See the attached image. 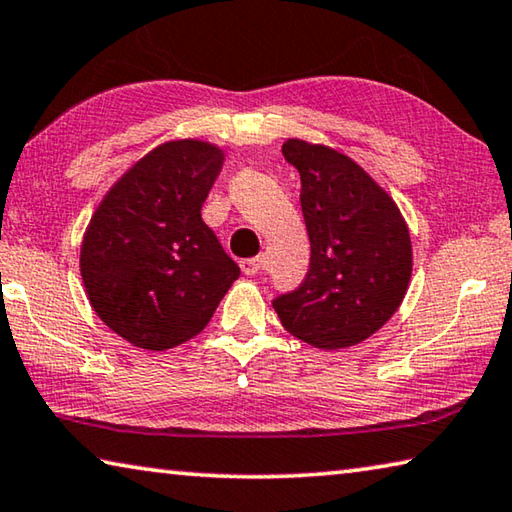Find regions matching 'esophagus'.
<instances>
[{
	"mask_svg": "<svg viewBox=\"0 0 512 512\" xmlns=\"http://www.w3.org/2000/svg\"><path fill=\"white\" fill-rule=\"evenodd\" d=\"M241 271H244L246 275H257L262 273L264 268V255H257V257H250V259H241Z\"/></svg>",
	"mask_w": 512,
	"mask_h": 512,
	"instance_id": "obj_1",
	"label": "esophagus"
}]
</instances>
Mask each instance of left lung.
<instances>
[{"label":"left lung","mask_w":512,"mask_h":512,"mask_svg":"<svg viewBox=\"0 0 512 512\" xmlns=\"http://www.w3.org/2000/svg\"><path fill=\"white\" fill-rule=\"evenodd\" d=\"M311 244L300 287L273 300L289 334L320 350L350 348L388 323L411 282V235L400 207L348 155L291 137Z\"/></svg>","instance_id":"8db88e82"}]
</instances>
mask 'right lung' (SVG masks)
Listing matches in <instances>:
<instances>
[{
  "instance_id": "right-lung-1",
  "label": "right lung",
  "mask_w": 512,
  "mask_h": 512,
  "mask_svg": "<svg viewBox=\"0 0 512 512\" xmlns=\"http://www.w3.org/2000/svg\"><path fill=\"white\" fill-rule=\"evenodd\" d=\"M203 140L137 160L103 196L81 244L92 309L121 339L162 352L194 339L239 277L201 207L223 167Z\"/></svg>"
}]
</instances>
